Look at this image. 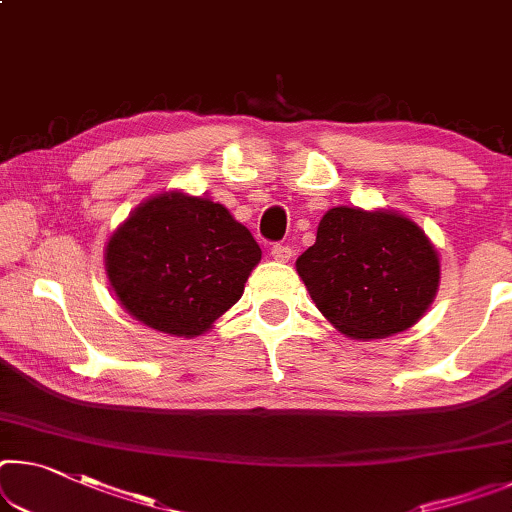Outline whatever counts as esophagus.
<instances>
[{
  "mask_svg": "<svg viewBox=\"0 0 512 512\" xmlns=\"http://www.w3.org/2000/svg\"><path fill=\"white\" fill-rule=\"evenodd\" d=\"M271 255H273V259L275 262H289L291 259V248L289 246H282V243H275V246L271 248Z\"/></svg>",
  "mask_w": 512,
  "mask_h": 512,
  "instance_id": "34e87169",
  "label": "esophagus"
}]
</instances>
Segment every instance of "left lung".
Listing matches in <instances>:
<instances>
[{
	"label": "left lung",
	"instance_id": "1",
	"mask_svg": "<svg viewBox=\"0 0 512 512\" xmlns=\"http://www.w3.org/2000/svg\"><path fill=\"white\" fill-rule=\"evenodd\" d=\"M296 271L319 312L351 339H383L415 326L440 289V253L394 209L332 207Z\"/></svg>",
	"mask_w": 512,
	"mask_h": 512
}]
</instances>
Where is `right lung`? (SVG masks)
I'll use <instances>...</instances> for the list:
<instances>
[{"label":"right lung","mask_w":512,"mask_h":512,"mask_svg":"<svg viewBox=\"0 0 512 512\" xmlns=\"http://www.w3.org/2000/svg\"><path fill=\"white\" fill-rule=\"evenodd\" d=\"M262 248L227 207L182 189L154 193L104 246L118 303L164 335L200 337L237 303Z\"/></svg>","instance_id":"right-lung-1"}]
</instances>
